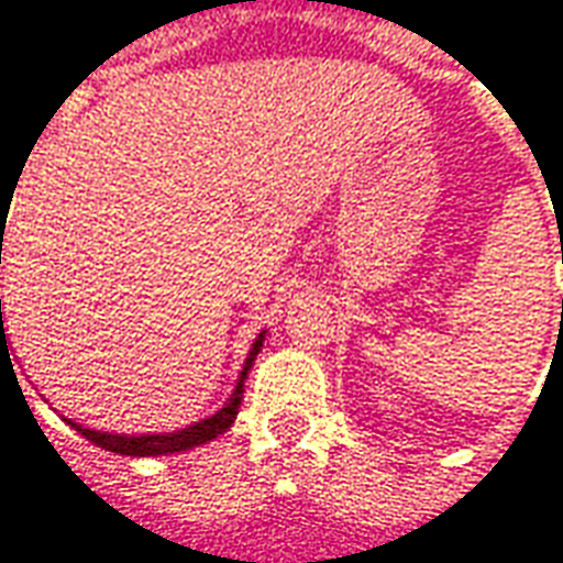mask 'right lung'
<instances>
[{"instance_id": "add662e5", "label": "right lung", "mask_w": 563, "mask_h": 563, "mask_svg": "<svg viewBox=\"0 0 563 563\" xmlns=\"http://www.w3.org/2000/svg\"><path fill=\"white\" fill-rule=\"evenodd\" d=\"M2 222H5V213H2ZM0 265H2V241H0ZM0 353L8 346L5 341V322H2V298H0ZM262 341H265V331L258 334L256 343H253V350L246 355L244 371H241V377H238V386H234L232 398L225 401V407H220L217 413L208 416V419H201L196 424H186L180 431H172V434H108V431H92V428H84V424L71 422L66 419L78 434H84L90 443L96 446L108 449V452H117V455H135V459H147V455H168V452H184V449L201 446V443H208L213 437H220L222 431H229L234 422V416H238V407H241V398H244V379L246 371L253 367L256 362L258 350H262Z\"/></svg>"}]
</instances>
